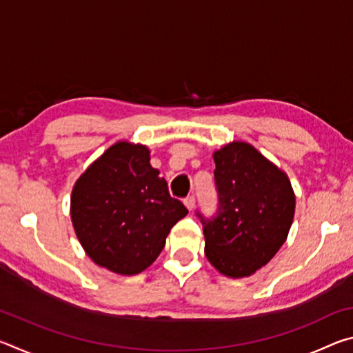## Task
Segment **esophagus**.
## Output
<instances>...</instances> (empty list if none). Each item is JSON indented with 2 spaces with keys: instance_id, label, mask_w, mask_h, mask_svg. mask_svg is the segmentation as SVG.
Wrapping results in <instances>:
<instances>
[{
  "instance_id": "34e87169",
  "label": "esophagus",
  "mask_w": 353,
  "mask_h": 353,
  "mask_svg": "<svg viewBox=\"0 0 353 353\" xmlns=\"http://www.w3.org/2000/svg\"><path fill=\"white\" fill-rule=\"evenodd\" d=\"M183 204H185V207L188 208L190 212H193L194 210V205H196V201H194L193 196H188V198L183 201Z\"/></svg>"
}]
</instances>
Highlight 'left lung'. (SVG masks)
<instances>
[{
    "label": "left lung",
    "instance_id": "1",
    "mask_svg": "<svg viewBox=\"0 0 353 353\" xmlns=\"http://www.w3.org/2000/svg\"><path fill=\"white\" fill-rule=\"evenodd\" d=\"M219 212L204 219L205 256L230 279L249 277L268 265L286 241L296 196L286 172L246 141L213 152Z\"/></svg>",
    "mask_w": 353,
    "mask_h": 353
}]
</instances>
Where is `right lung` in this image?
I'll return each instance as SVG.
<instances>
[{
  "mask_svg": "<svg viewBox=\"0 0 353 353\" xmlns=\"http://www.w3.org/2000/svg\"><path fill=\"white\" fill-rule=\"evenodd\" d=\"M140 143L117 141L77 179L71 223L85 254L119 276L145 271L162 252L171 227L187 216L149 163Z\"/></svg>",
  "mask_w": 353,
  "mask_h": 353,
  "instance_id": "add662e5",
  "label": "right lung"
}]
</instances>
